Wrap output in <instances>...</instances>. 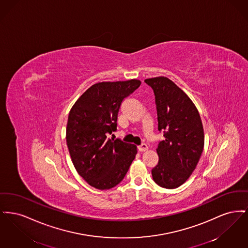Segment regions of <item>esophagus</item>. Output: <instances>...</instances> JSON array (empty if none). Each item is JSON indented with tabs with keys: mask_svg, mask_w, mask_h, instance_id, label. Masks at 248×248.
I'll list each match as a JSON object with an SVG mask.
<instances>
[{
	"mask_svg": "<svg viewBox=\"0 0 248 248\" xmlns=\"http://www.w3.org/2000/svg\"><path fill=\"white\" fill-rule=\"evenodd\" d=\"M138 150H139L140 152H146V151L148 150V146H147L146 144H141L140 146L138 147Z\"/></svg>",
	"mask_w": 248,
	"mask_h": 248,
	"instance_id": "34e87169",
	"label": "esophagus"
}]
</instances>
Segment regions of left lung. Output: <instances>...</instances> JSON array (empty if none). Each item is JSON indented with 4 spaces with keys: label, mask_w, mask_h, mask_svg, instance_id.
Instances as JSON below:
<instances>
[{
    "label": "left lung",
    "mask_w": 248,
    "mask_h": 248,
    "mask_svg": "<svg viewBox=\"0 0 248 248\" xmlns=\"http://www.w3.org/2000/svg\"><path fill=\"white\" fill-rule=\"evenodd\" d=\"M145 82L154 89L158 130L165 133L156 149L159 162L152 175L159 186L175 189L187 181L200 160L202 123L194 103L173 81L160 76Z\"/></svg>",
    "instance_id": "8db88e82"
}]
</instances>
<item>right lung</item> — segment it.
<instances>
[{
	"mask_svg": "<svg viewBox=\"0 0 248 248\" xmlns=\"http://www.w3.org/2000/svg\"><path fill=\"white\" fill-rule=\"evenodd\" d=\"M140 84L137 79L94 83L71 108L66 128L71 161L78 174L95 189L118 185L138 153L135 145L108 136L116 130L123 100Z\"/></svg>",
	"mask_w": 248,
	"mask_h": 248,
	"instance_id": "add662e5",
	"label": "right lung"
}]
</instances>
